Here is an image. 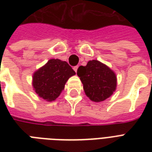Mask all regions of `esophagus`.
I'll return each instance as SVG.
<instances>
[{"label": "esophagus", "mask_w": 152, "mask_h": 152, "mask_svg": "<svg viewBox=\"0 0 152 152\" xmlns=\"http://www.w3.org/2000/svg\"><path fill=\"white\" fill-rule=\"evenodd\" d=\"M78 68H79V66L78 65H76V66H75V67H73V69H74V71L76 72H77V69H78Z\"/></svg>", "instance_id": "1"}]
</instances>
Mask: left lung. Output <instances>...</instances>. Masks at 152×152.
<instances>
[{
    "label": "left lung",
    "mask_w": 152,
    "mask_h": 152,
    "mask_svg": "<svg viewBox=\"0 0 152 152\" xmlns=\"http://www.w3.org/2000/svg\"><path fill=\"white\" fill-rule=\"evenodd\" d=\"M77 75L83 83L86 95L91 101L102 102L110 97L117 87V76L113 70L97 60L80 66Z\"/></svg>",
    "instance_id": "1"
}]
</instances>
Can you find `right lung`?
I'll list each match as a JSON object with an SVG mask.
<instances>
[{"label": "right lung", "mask_w": 152, "mask_h": 152, "mask_svg": "<svg viewBox=\"0 0 152 152\" xmlns=\"http://www.w3.org/2000/svg\"><path fill=\"white\" fill-rule=\"evenodd\" d=\"M74 75L76 72L66 61L50 59L33 74L32 85L39 97L52 102L59 96L68 80Z\"/></svg>", "instance_id": "right-lung-1"}]
</instances>
